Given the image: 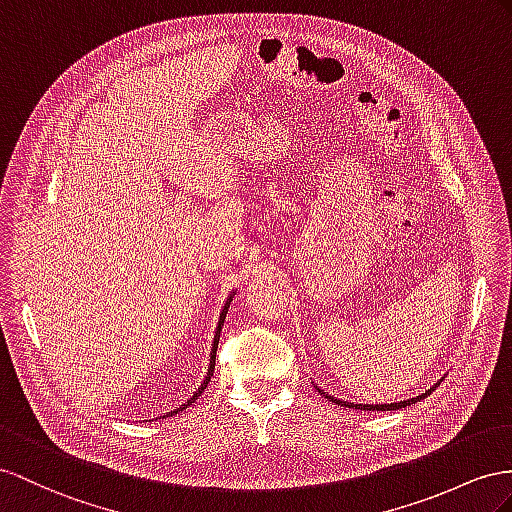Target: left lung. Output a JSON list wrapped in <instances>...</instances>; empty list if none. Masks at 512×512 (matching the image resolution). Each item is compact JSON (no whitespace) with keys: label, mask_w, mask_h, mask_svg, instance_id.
Masks as SVG:
<instances>
[{"label":"left lung","mask_w":512,"mask_h":512,"mask_svg":"<svg viewBox=\"0 0 512 512\" xmlns=\"http://www.w3.org/2000/svg\"><path fill=\"white\" fill-rule=\"evenodd\" d=\"M324 398H329V400H333V402H337V404H342V406H348V409H361V411H396V409H404V406H411V404H415V402H419L422 400V396H417V398H411V400H404V402H393V404H352V402H342V400H337V398H331L329 393H326L324 389H318ZM430 393V391H428ZM426 393V396H428Z\"/></svg>","instance_id":"1"}]
</instances>
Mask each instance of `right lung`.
<instances>
[{
  "label": "right lung",
  "instance_id": "1",
  "mask_svg": "<svg viewBox=\"0 0 512 512\" xmlns=\"http://www.w3.org/2000/svg\"><path fill=\"white\" fill-rule=\"evenodd\" d=\"M231 298L233 296H229L227 298V305H225V309H222V313H220V320H218V329H216V335H214V346H212V359H209V368H207V376H205V381L201 383V387H199V391H196L194 393V396L186 402V404H181L179 406V409H175V411H170L166 417H173V415H177L179 411H183V409H188V406L196 400V398H199L201 396V393H203V389L207 387V383L209 381H212V376H214V368H216V348H218V339H220V331H222V324H225V318H227V309H229V303H231Z\"/></svg>",
  "mask_w": 512,
  "mask_h": 512
}]
</instances>
